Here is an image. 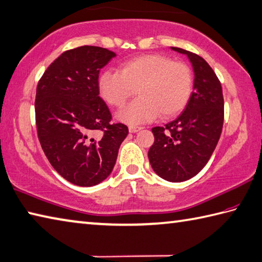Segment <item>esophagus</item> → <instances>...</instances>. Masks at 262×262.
Returning <instances> with one entry per match:
<instances>
[{
  "mask_svg": "<svg viewBox=\"0 0 262 262\" xmlns=\"http://www.w3.org/2000/svg\"><path fill=\"white\" fill-rule=\"evenodd\" d=\"M140 130H142V126H137V125H130L129 126V132H131V133L139 132Z\"/></svg>",
  "mask_w": 262,
  "mask_h": 262,
  "instance_id": "esophagus-1",
  "label": "esophagus"
}]
</instances>
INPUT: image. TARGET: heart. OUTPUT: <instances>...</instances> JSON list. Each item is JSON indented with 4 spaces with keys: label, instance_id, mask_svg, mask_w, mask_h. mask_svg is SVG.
I'll return each mask as SVG.
<instances>
[{
    "label": "heart",
    "instance_id": "b5f03b06",
    "mask_svg": "<svg viewBox=\"0 0 262 262\" xmlns=\"http://www.w3.org/2000/svg\"><path fill=\"white\" fill-rule=\"evenodd\" d=\"M99 95L108 105L121 107L139 93V98L117 113L127 124L176 116L184 110L192 91V74L184 62L163 54H144L124 61L120 72L106 70L98 77Z\"/></svg>",
    "mask_w": 262,
    "mask_h": 262
}]
</instances>
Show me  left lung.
<instances>
[{
  "label": "left lung",
  "instance_id": "obj_1",
  "mask_svg": "<svg viewBox=\"0 0 262 262\" xmlns=\"http://www.w3.org/2000/svg\"><path fill=\"white\" fill-rule=\"evenodd\" d=\"M195 74L194 91L184 112L165 127L151 129L155 141L148 151L152 170L170 182L195 177L214 151L224 124V97L220 81L203 58L180 48Z\"/></svg>",
  "mask_w": 262,
  "mask_h": 262
}]
</instances>
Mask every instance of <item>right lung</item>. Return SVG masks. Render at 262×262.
<instances>
[{
    "label": "right lung",
    "instance_id": "obj_1",
    "mask_svg": "<svg viewBox=\"0 0 262 262\" xmlns=\"http://www.w3.org/2000/svg\"><path fill=\"white\" fill-rule=\"evenodd\" d=\"M116 54L84 46L61 53L44 72L36 89L38 140L53 169L72 184L92 187L112 173L127 126L111 124L99 97L98 77ZM102 130L101 138L92 136Z\"/></svg>",
    "mask_w": 262,
    "mask_h": 262
}]
</instances>
